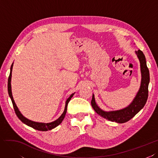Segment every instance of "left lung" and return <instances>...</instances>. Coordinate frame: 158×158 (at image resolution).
I'll list each match as a JSON object with an SVG mask.
<instances>
[{"label": "left lung", "mask_w": 158, "mask_h": 158, "mask_svg": "<svg viewBox=\"0 0 158 158\" xmlns=\"http://www.w3.org/2000/svg\"><path fill=\"white\" fill-rule=\"evenodd\" d=\"M137 56L140 62L142 73V81L140 88L139 89L136 97L128 107L116 111L105 112L101 110L95 102L94 94H93L91 105L93 109L98 114L107 120L118 123H124L128 122L136 115L146 105L148 97V85L150 83V73L147 65L146 57L143 52L138 49L136 52Z\"/></svg>", "instance_id": "obj_1"}]
</instances>
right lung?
<instances>
[{"label":"right lung","instance_id":"1","mask_svg":"<svg viewBox=\"0 0 158 158\" xmlns=\"http://www.w3.org/2000/svg\"><path fill=\"white\" fill-rule=\"evenodd\" d=\"M12 67H13V63H12V64L11 67H10V75H9L8 79V92L9 97H10V98H11V101H12V105H13V107H14L15 113H16V116H18V118H19L22 122V123H24L25 124L29 126V127L33 128L34 129L40 130V131H48V130H52L54 128H56V127H57L58 125H60L61 123L62 120H64V117H65V114H66V112H67V105H68V103H69V101L71 100V98H72V97L73 96L74 93L71 94L70 97L68 98H67V100L65 102V110H64V112H63V114L61 115L60 118L57 119L56 120L53 121V122H52V123H36V122L30 120L28 119H27L26 118H25V117L20 113V112L19 111V109H18V107L16 106L14 99H13V97H12V91H11V83H10Z\"/></svg>","mask_w":158,"mask_h":158}]
</instances>
